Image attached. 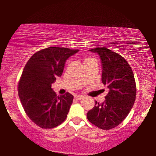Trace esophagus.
I'll return each mask as SVG.
<instances>
[{
    "instance_id": "1",
    "label": "esophagus",
    "mask_w": 156,
    "mask_h": 156,
    "mask_svg": "<svg viewBox=\"0 0 156 156\" xmlns=\"http://www.w3.org/2000/svg\"><path fill=\"white\" fill-rule=\"evenodd\" d=\"M76 98V99H77L78 100H80V99H83V98H84V96H82V95H75V97H74Z\"/></svg>"
}]
</instances>
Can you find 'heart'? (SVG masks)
Masks as SVG:
<instances>
[{
  "mask_svg": "<svg viewBox=\"0 0 156 156\" xmlns=\"http://www.w3.org/2000/svg\"><path fill=\"white\" fill-rule=\"evenodd\" d=\"M88 59H89V58H87L86 59H85V60H84V61H87V60H88Z\"/></svg>",
  "mask_w": 156,
  "mask_h": 156,
  "instance_id": "b5f03b06",
  "label": "heart"
}]
</instances>
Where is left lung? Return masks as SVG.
<instances>
[{"instance_id":"left-lung-1","label":"left lung","mask_w":156,"mask_h":156,"mask_svg":"<svg viewBox=\"0 0 156 156\" xmlns=\"http://www.w3.org/2000/svg\"><path fill=\"white\" fill-rule=\"evenodd\" d=\"M101 60L102 83L108 93L105 101L95 106L87 114L88 120L103 130L120 124L129 115L136 99V86L133 72L127 61L118 53L106 48H94Z\"/></svg>"}]
</instances>
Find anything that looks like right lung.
Segmentation results:
<instances>
[{
  "label": "right lung",
  "instance_id": "add662e5",
  "mask_svg": "<svg viewBox=\"0 0 156 156\" xmlns=\"http://www.w3.org/2000/svg\"><path fill=\"white\" fill-rule=\"evenodd\" d=\"M79 50L50 47L35 52L23 69L18 95L30 119L42 129H52L67 118L74 97L67 92L57 97L52 84L61 76L65 64Z\"/></svg>",
  "mask_w": 156,
  "mask_h": 156
}]
</instances>
